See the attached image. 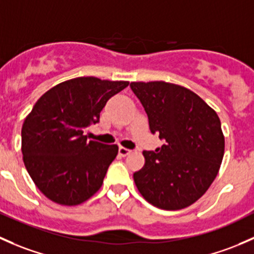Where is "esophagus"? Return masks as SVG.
<instances>
[{
	"label": "esophagus",
	"instance_id": "esophagus-1",
	"mask_svg": "<svg viewBox=\"0 0 254 254\" xmlns=\"http://www.w3.org/2000/svg\"><path fill=\"white\" fill-rule=\"evenodd\" d=\"M129 153H130L129 149L124 148V146H120L119 148V155L120 156H127Z\"/></svg>",
	"mask_w": 254,
	"mask_h": 254
}]
</instances>
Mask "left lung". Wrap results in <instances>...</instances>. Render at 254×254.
<instances>
[{"instance_id":"8db88e82","label":"left lung","mask_w":254,"mask_h":254,"mask_svg":"<svg viewBox=\"0 0 254 254\" xmlns=\"http://www.w3.org/2000/svg\"><path fill=\"white\" fill-rule=\"evenodd\" d=\"M130 89L144 108L153 134L165 140L143 151L144 167L133 174L150 204L179 210L193 204L216 177L225 140L218 115L197 94L165 82H133Z\"/></svg>"}]
</instances>
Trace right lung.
Returning <instances> with one entry per match:
<instances>
[{
    "label": "right lung",
    "instance_id": "obj_1",
    "mask_svg": "<svg viewBox=\"0 0 254 254\" xmlns=\"http://www.w3.org/2000/svg\"><path fill=\"white\" fill-rule=\"evenodd\" d=\"M128 82L79 77L46 91L22 127V153L36 187L52 202L77 205L101 187L119 146L88 140L108 100Z\"/></svg>",
    "mask_w": 254,
    "mask_h": 254
}]
</instances>
